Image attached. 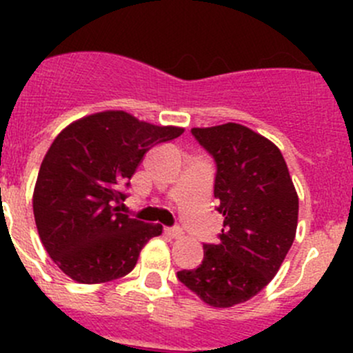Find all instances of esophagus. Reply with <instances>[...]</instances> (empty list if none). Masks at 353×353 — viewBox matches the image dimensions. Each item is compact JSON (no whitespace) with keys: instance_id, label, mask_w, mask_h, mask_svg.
<instances>
[{"instance_id":"esophagus-1","label":"esophagus","mask_w":353,"mask_h":353,"mask_svg":"<svg viewBox=\"0 0 353 353\" xmlns=\"http://www.w3.org/2000/svg\"><path fill=\"white\" fill-rule=\"evenodd\" d=\"M165 234L172 237V239H181V237H183V230L177 229V227H174V229H165Z\"/></svg>"}]
</instances>
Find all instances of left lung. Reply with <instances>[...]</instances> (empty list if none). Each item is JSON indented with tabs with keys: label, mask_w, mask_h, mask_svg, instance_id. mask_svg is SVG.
<instances>
[{
	"label": "left lung",
	"mask_w": 353,
	"mask_h": 353,
	"mask_svg": "<svg viewBox=\"0 0 353 353\" xmlns=\"http://www.w3.org/2000/svg\"><path fill=\"white\" fill-rule=\"evenodd\" d=\"M216 163L215 190L223 229L203 244L198 268L177 279L213 307L249 301L272 282L295 239L299 198L285 159L268 138L243 124L193 128Z\"/></svg>",
	"instance_id": "1"
}]
</instances>
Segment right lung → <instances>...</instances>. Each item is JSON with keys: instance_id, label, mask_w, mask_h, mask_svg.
<instances>
[{"instance_id": "obj_1", "label": "right lung", "mask_w": 353, "mask_h": 353, "mask_svg": "<svg viewBox=\"0 0 353 353\" xmlns=\"http://www.w3.org/2000/svg\"><path fill=\"white\" fill-rule=\"evenodd\" d=\"M183 131L104 110L56 137L41 163L32 205L39 237L65 275L78 283H104L134 268L162 227L119 213L116 203L126 198L121 186H130L152 147Z\"/></svg>"}]
</instances>
